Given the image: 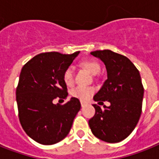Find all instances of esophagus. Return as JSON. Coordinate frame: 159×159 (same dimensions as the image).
Listing matches in <instances>:
<instances>
[{"mask_svg": "<svg viewBox=\"0 0 159 159\" xmlns=\"http://www.w3.org/2000/svg\"><path fill=\"white\" fill-rule=\"evenodd\" d=\"M86 103H85V102H83V101H81V105H82V107H84V106H86Z\"/></svg>", "mask_w": 159, "mask_h": 159, "instance_id": "34e87169", "label": "esophagus"}]
</instances>
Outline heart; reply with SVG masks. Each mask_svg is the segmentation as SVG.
<instances>
[{
    "mask_svg": "<svg viewBox=\"0 0 159 159\" xmlns=\"http://www.w3.org/2000/svg\"><path fill=\"white\" fill-rule=\"evenodd\" d=\"M81 65L84 68H86L89 73L92 75H96L100 72V64L97 60L95 59H86L81 62ZM64 82L70 86L73 83L74 81V73L73 68L72 67H68L65 69L64 73ZM94 93V88L91 86H79L74 88L72 91V95L74 97H77L81 100H87L91 95Z\"/></svg>",
    "mask_w": 159,
    "mask_h": 159,
    "instance_id": "heart-1",
    "label": "heart"
}]
</instances>
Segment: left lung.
<instances>
[{
  "label": "left lung",
  "mask_w": 159,
  "mask_h": 159,
  "mask_svg": "<svg viewBox=\"0 0 159 159\" xmlns=\"http://www.w3.org/2000/svg\"><path fill=\"white\" fill-rule=\"evenodd\" d=\"M91 55L100 59L107 70V80L93 99L101 104L109 101L110 105L101 109L92 104L95 113L89 126L100 140L120 142L133 131L141 114L144 87L140 73L128 58L112 50H96Z\"/></svg>",
  "instance_id": "left-lung-1"
}]
</instances>
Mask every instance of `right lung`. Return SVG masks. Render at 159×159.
Returning a JSON list of instances; mask_svg holds the SVG:
<instances>
[{
	"mask_svg": "<svg viewBox=\"0 0 159 159\" xmlns=\"http://www.w3.org/2000/svg\"><path fill=\"white\" fill-rule=\"evenodd\" d=\"M79 53H42L22 68L16 89L19 121L26 134L39 144L50 145L66 137L81 109L75 97L64 105L53 103L68 96L63 75Z\"/></svg>",
	"mask_w": 159,
	"mask_h": 159,
	"instance_id": "right-lung-1",
	"label": "right lung"
}]
</instances>
